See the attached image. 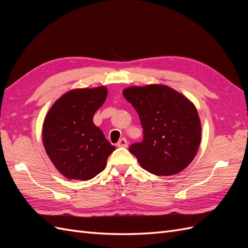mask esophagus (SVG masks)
I'll list each match as a JSON object with an SVG mask.
<instances>
[{"label": "esophagus", "instance_id": "obj_1", "mask_svg": "<svg viewBox=\"0 0 248 248\" xmlns=\"http://www.w3.org/2000/svg\"><path fill=\"white\" fill-rule=\"evenodd\" d=\"M117 146H118V147H124V148H126L127 146H128V141H127L126 139L123 138V139H121V140H120L118 141Z\"/></svg>", "mask_w": 248, "mask_h": 248}]
</instances>
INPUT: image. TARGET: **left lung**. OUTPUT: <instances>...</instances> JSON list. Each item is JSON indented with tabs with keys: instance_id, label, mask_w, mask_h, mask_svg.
Returning <instances> with one entry per match:
<instances>
[{
	"instance_id": "left-lung-1",
	"label": "left lung",
	"mask_w": 248,
	"mask_h": 248,
	"mask_svg": "<svg viewBox=\"0 0 248 248\" xmlns=\"http://www.w3.org/2000/svg\"><path fill=\"white\" fill-rule=\"evenodd\" d=\"M138 111L144 140L130 146L140 167L171 176L189 166L201 144V120L194 104L170 87L152 84L123 90Z\"/></svg>"
}]
</instances>
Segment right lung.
I'll return each mask as SVG.
<instances>
[{
  "label": "right lung",
  "mask_w": 248,
  "mask_h": 248,
  "mask_svg": "<svg viewBox=\"0 0 248 248\" xmlns=\"http://www.w3.org/2000/svg\"><path fill=\"white\" fill-rule=\"evenodd\" d=\"M108 88L70 90L52 104L44 119L42 140L56 169L70 180L87 181L101 172L116 149L93 123Z\"/></svg>",
  "instance_id": "obj_1"
}]
</instances>
